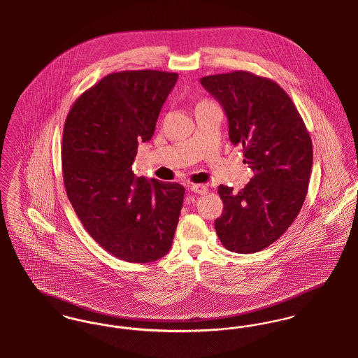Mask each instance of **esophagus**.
I'll return each instance as SVG.
<instances>
[{"mask_svg": "<svg viewBox=\"0 0 358 358\" xmlns=\"http://www.w3.org/2000/svg\"><path fill=\"white\" fill-rule=\"evenodd\" d=\"M189 189L192 191V192H195V194H199V195H205L208 192V189H207L206 186L205 185H189L188 186Z\"/></svg>", "mask_w": 358, "mask_h": 358, "instance_id": "esophagus-1", "label": "esophagus"}]
</instances>
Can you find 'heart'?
I'll list each match as a JSON object with an SVG mask.
<instances>
[{
    "mask_svg": "<svg viewBox=\"0 0 358 358\" xmlns=\"http://www.w3.org/2000/svg\"><path fill=\"white\" fill-rule=\"evenodd\" d=\"M201 103H202V102H201Z\"/></svg>",
    "mask_w": 358,
    "mask_h": 358,
    "instance_id": "obj_1",
    "label": "heart"
}]
</instances>
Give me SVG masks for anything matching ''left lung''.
I'll return each mask as SVG.
<instances>
[{"label": "left lung", "instance_id": "left-lung-1", "mask_svg": "<svg viewBox=\"0 0 358 358\" xmlns=\"http://www.w3.org/2000/svg\"><path fill=\"white\" fill-rule=\"evenodd\" d=\"M201 85L225 110L229 138L241 145L255 176L240 191L221 185L224 211L215 231L226 249L255 253L279 240L307 195L313 143L282 87L248 71L203 76Z\"/></svg>", "mask_w": 358, "mask_h": 358}]
</instances>
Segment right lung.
<instances>
[{
	"mask_svg": "<svg viewBox=\"0 0 358 358\" xmlns=\"http://www.w3.org/2000/svg\"><path fill=\"white\" fill-rule=\"evenodd\" d=\"M176 80L156 70L109 74L76 99L64 122L67 196L87 233L124 262L164 257L179 222L185 187L132 171L138 143L151 140Z\"/></svg>",
	"mask_w": 358,
	"mask_h": 358,
	"instance_id": "add662e5",
	"label": "right lung"
}]
</instances>
